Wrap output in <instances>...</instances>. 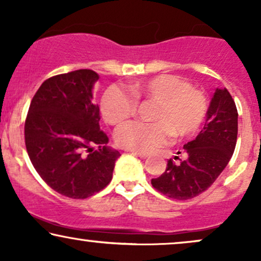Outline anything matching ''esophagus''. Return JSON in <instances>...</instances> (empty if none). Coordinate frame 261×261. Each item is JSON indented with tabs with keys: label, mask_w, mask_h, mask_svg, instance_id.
<instances>
[{
	"label": "esophagus",
	"mask_w": 261,
	"mask_h": 261,
	"mask_svg": "<svg viewBox=\"0 0 261 261\" xmlns=\"http://www.w3.org/2000/svg\"><path fill=\"white\" fill-rule=\"evenodd\" d=\"M133 154L136 155V157L142 158V160H146V158L148 157V153H143V152H136V151H133Z\"/></svg>",
	"instance_id": "obj_1"
}]
</instances>
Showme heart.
<instances>
[{
	"mask_svg": "<svg viewBox=\"0 0 261 261\" xmlns=\"http://www.w3.org/2000/svg\"><path fill=\"white\" fill-rule=\"evenodd\" d=\"M128 91L131 95L112 86L100 100L101 115L110 125L120 124L133 115L136 108L134 97L154 103L149 115L152 122L130 121L115 130V142L127 151H152L164 145L170 133L175 137L190 136L202 124L207 112L205 95L173 74L137 81L128 87Z\"/></svg>",
	"mask_w": 261,
	"mask_h": 261,
	"instance_id": "obj_1",
	"label": "heart"
}]
</instances>
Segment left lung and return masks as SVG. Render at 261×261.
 Wrapping results in <instances>:
<instances>
[{"label": "left lung", "instance_id": "1", "mask_svg": "<svg viewBox=\"0 0 261 261\" xmlns=\"http://www.w3.org/2000/svg\"><path fill=\"white\" fill-rule=\"evenodd\" d=\"M237 134L238 112L234 100L227 88H216L206 113L205 126L195 140L184 145L187 158L180 163L168 160L163 174L151 180L153 188L175 200L193 199L203 193L232 158Z\"/></svg>", "mask_w": 261, "mask_h": 261}]
</instances>
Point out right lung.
Masks as SVG:
<instances>
[{
	"mask_svg": "<svg viewBox=\"0 0 261 261\" xmlns=\"http://www.w3.org/2000/svg\"><path fill=\"white\" fill-rule=\"evenodd\" d=\"M98 80L92 70L54 76L35 93L27 115L32 164L50 188L71 199H86L106 188L120 157L100 130L99 107L93 103Z\"/></svg>",
	"mask_w": 261,
	"mask_h": 261,
	"instance_id": "right-lung-1",
	"label": "right lung"
}]
</instances>
